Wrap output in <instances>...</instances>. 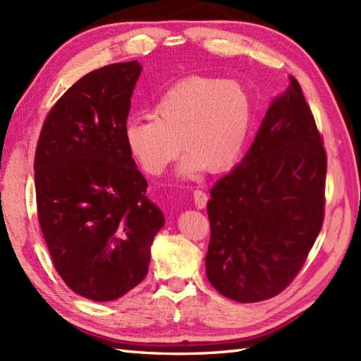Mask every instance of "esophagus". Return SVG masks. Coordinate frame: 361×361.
I'll return each mask as SVG.
<instances>
[{
	"label": "esophagus",
	"mask_w": 361,
	"mask_h": 361,
	"mask_svg": "<svg viewBox=\"0 0 361 361\" xmlns=\"http://www.w3.org/2000/svg\"><path fill=\"white\" fill-rule=\"evenodd\" d=\"M207 201H209V197H207L206 192H202L200 189L193 190V202H195L197 209H204L206 204H207Z\"/></svg>",
	"instance_id": "34e87169"
}]
</instances>
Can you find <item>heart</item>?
<instances>
[{
  "label": "heart",
  "instance_id": "obj_1",
  "mask_svg": "<svg viewBox=\"0 0 361 361\" xmlns=\"http://www.w3.org/2000/svg\"><path fill=\"white\" fill-rule=\"evenodd\" d=\"M154 117H131L125 123L128 151L149 175H161L184 155L180 173L201 169L221 172L241 155L250 133L253 100L244 85L218 78H188L157 102Z\"/></svg>",
  "mask_w": 361,
  "mask_h": 361
}]
</instances>
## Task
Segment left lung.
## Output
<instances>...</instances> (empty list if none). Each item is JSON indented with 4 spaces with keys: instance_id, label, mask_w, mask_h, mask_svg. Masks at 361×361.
Wrapping results in <instances>:
<instances>
[{
    "instance_id": "left-lung-1",
    "label": "left lung",
    "mask_w": 361,
    "mask_h": 361,
    "mask_svg": "<svg viewBox=\"0 0 361 361\" xmlns=\"http://www.w3.org/2000/svg\"><path fill=\"white\" fill-rule=\"evenodd\" d=\"M325 180L320 133L290 76L243 161L210 190L206 273L218 293L253 303L293 282L323 224Z\"/></svg>"
}]
</instances>
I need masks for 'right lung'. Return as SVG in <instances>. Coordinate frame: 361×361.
Returning <instances> with one entry per match:
<instances>
[{
    "mask_svg": "<svg viewBox=\"0 0 361 361\" xmlns=\"http://www.w3.org/2000/svg\"><path fill=\"white\" fill-rule=\"evenodd\" d=\"M140 73L131 61L80 78L50 109L36 146L38 221L54 269L96 302L122 298L145 279L164 224L125 142Z\"/></svg>",
    "mask_w": 361,
    "mask_h": 361,
    "instance_id": "add662e5",
    "label": "right lung"
}]
</instances>
